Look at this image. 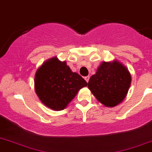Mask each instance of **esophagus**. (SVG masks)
Wrapping results in <instances>:
<instances>
[{"label":"esophagus","instance_id":"1","mask_svg":"<svg viewBox=\"0 0 152 152\" xmlns=\"http://www.w3.org/2000/svg\"><path fill=\"white\" fill-rule=\"evenodd\" d=\"M89 79H90V76H85V81H86L87 82H88V81H89Z\"/></svg>","mask_w":152,"mask_h":152}]
</instances>
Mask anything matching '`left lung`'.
Listing matches in <instances>:
<instances>
[{
	"mask_svg": "<svg viewBox=\"0 0 152 152\" xmlns=\"http://www.w3.org/2000/svg\"><path fill=\"white\" fill-rule=\"evenodd\" d=\"M132 82L129 70L117 61H103L88 82V88L99 102L115 107L123 101Z\"/></svg>",
	"mask_w": 152,
	"mask_h": 152,
	"instance_id": "obj_1",
	"label": "left lung"
}]
</instances>
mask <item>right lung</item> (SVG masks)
I'll return each instance as SVG.
<instances>
[{"label": "right lung", "mask_w": 152, "mask_h": 152, "mask_svg": "<svg viewBox=\"0 0 152 152\" xmlns=\"http://www.w3.org/2000/svg\"><path fill=\"white\" fill-rule=\"evenodd\" d=\"M34 82L42 102L55 110L65 108L78 91L88 85L80 75L72 72L66 61H59L57 57L42 64L35 73Z\"/></svg>", "instance_id": "obj_1"}]
</instances>
